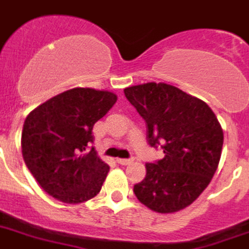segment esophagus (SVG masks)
Segmentation results:
<instances>
[{
    "label": "esophagus",
    "instance_id": "esophagus-1",
    "mask_svg": "<svg viewBox=\"0 0 249 249\" xmlns=\"http://www.w3.org/2000/svg\"><path fill=\"white\" fill-rule=\"evenodd\" d=\"M117 162L120 164H122V166H128V164H131L133 162V160L132 158H118Z\"/></svg>",
    "mask_w": 249,
    "mask_h": 249
}]
</instances>
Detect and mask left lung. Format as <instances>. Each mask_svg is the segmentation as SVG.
Segmentation results:
<instances>
[{
	"label": "left lung",
	"mask_w": 249,
	"mask_h": 249,
	"mask_svg": "<svg viewBox=\"0 0 249 249\" xmlns=\"http://www.w3.org/2000/svg\"><path fill=\"white\" fill-rule=\"evenodd\" d=\"M147 126L151 147L164 157L146 164V177L135 184L138 201L158 213L181 211L198 198L214 176L223 131L211 107L175 86L148 82L124 89Z\"/></svg>",
	"instance_id": "left-lung-1"
}]
</instances>
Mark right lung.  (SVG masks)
<instances>
[{"label":"right lung","mask_w":249,"mask_h":249,"mask_svg":"<svg viewBox=\"0 0 249 249\" xmlns=\"http://www.w3.org/2000/svg\"><path fill=\"white\" fill-rule=\"evenodd\" d=\"M116 101L113 92L77 87L50 98L26 117L22 156L41 188L57 201L82 203L102 188L109 167L89 147L94 123Z\"/></svg>","instance_id":"obj_1"}]
</instances>
